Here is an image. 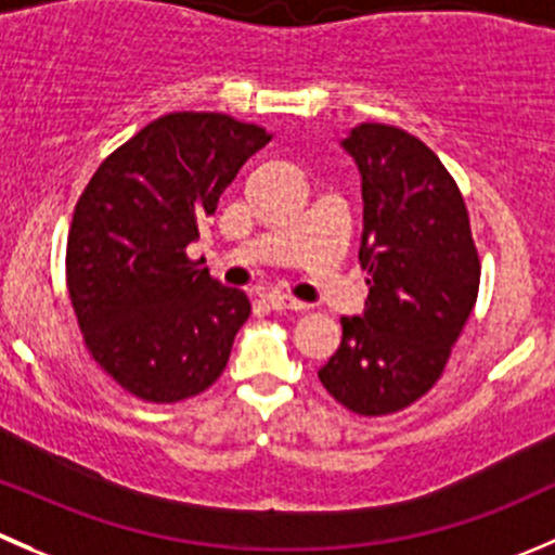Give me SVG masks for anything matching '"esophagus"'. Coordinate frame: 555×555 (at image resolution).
<instances>
[{
	"mask_svg": "<svg viewBox=\"0 0 555 555\" xmlns=\"http://www.w3.org/2000/svg\"><path fill=\"white\" fill-rule=\"evenodd\" d=\"M266 304L276 311H306L309 309V304L289 298V295H284V293H268Z\"/></svg>",
	"mask_w": 555,
	"mask_h": 555,
	"instance_id": "34e87169",
	"label": "esophagus"
}]
</instances>
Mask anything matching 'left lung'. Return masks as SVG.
I'll use <instances>...</instances> for the list:
<instances>
[{"instance_id": "8db88e82", "label": "left lung", "mask_w": 555, "mask_h": 555, "mask_svg": "<svg viewBox=\"0 0 555 555\" xmlns=\"http://www.w3.org/2000/svg\"><path fill=\"white\" fill-rule=\"evenodd\" d=\"M363 195V314L317 374L349 412H398L442 376L480 289L469 214L453 176L414 134L363 121L341 138Z\"/></svg>"}]
</instances>
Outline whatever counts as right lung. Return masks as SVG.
<instances>
[{
  "label": "right lung",
  "mask_w": 555,
  "mask_h": 555,
  "mask_svg": "<svg viewBox=\"0 0 555 555\" xmlns=\"http://www.w3.org/2000/svg\"><path fill=\"white\" fill-rule=\"evenodd\" d=\"M271 132L224 113H168L91 176L67 235V287L91 358L127 392L173 403L211 387L251 314L186 257Z\"/></svg>",
  "instance_id": "1"
}]
</instances>
